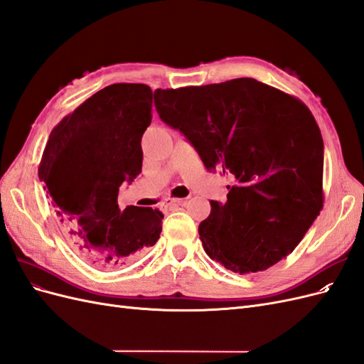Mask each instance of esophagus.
<instances>
[{
  "mask_svg": "<svg viewBox=\"0 0 364 364\" xmlns=\"http://www.w3.org/2000/svg\"><path fill=\"white\" fill-rule=\"evenodd\" d=\"M185 199H178V197H168L167 200H165V205L171 206V205H183Z\"/></svg>",
  "mask_w": 364,
  "mask_h": 364,
  "instance_id": "34e87169",
  "label": "esophagus"
}]
</instances>
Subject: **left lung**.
Returning a JSON list of instances; mask_svg holds the SVG:
<instances>
[{
    "label": "left lung",
    "instance_id": "8db88e82",
    "mask_svg": "<svg viewBox=\"0 0 364 364\" xmlns=\"http://www.w3.org/2000/svg\"><path fill=\"white\" fill-rule=\"evenodd\" d=\"M155 106L209 171L234 179L199 225L208 257L245 274L291 253L323 206V139L310 109L249 77L156 90Z\"/></svg>",
    "mask_w": 364,
    "mask_h": 364
}]
</instances>
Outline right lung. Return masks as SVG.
Segmentation results:
<instances>
[{"label": "right lung", "instance_id": "1", "mask_svg": "<svg viewBox=\"0 0 364 364\" xmlns=\"http://www.w3.org/2000/svg\"><path fill=\"white\" fill-rule=\"evenodd\" d=\"M151 98L142 83L103 87L51 130L39 164L65 237L98 269L123 266L161 235L159 209L117 202L121 183L141 173Z\"/></svg>", "mask_w": 364, "mask_h": 364}]
</instances>
